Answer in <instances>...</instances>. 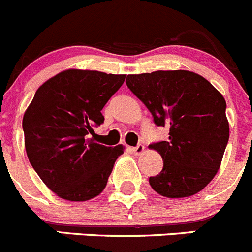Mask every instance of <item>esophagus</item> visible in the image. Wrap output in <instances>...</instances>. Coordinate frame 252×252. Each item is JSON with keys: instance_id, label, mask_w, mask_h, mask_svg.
<instances>
[{"instance_id": "esophagus-1", "label": "esophagus", "mask_w": 252, "mask_h": 252, "mask_svg": "<svg viewBox=\"0 0 252 252\" xmlns=\"http://www.w3.org/2000/svg\"><path fill=\"white\" fill-rule=\"evenodd\" d=\"M131 152H133L135 156H140V154L144 153V146H143V144H138L137 147H133V148H131Z\"/></svg>"}]
</instances>
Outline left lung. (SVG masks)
<instances>
[{"instance_id": "left-lung-1", "label": "left lung", "mask_w": 252, "mask_h": 252, "mask_svg": "<svg viewBox=\"0 0 252 252\" xmlns=\"http://www.w3.org/2000/svg\"><path fill=\"white\" fill-rule=\"evenodd\" d=\"M129 89L144 103L169 139L151 144L163 169L149 178L160 196L183 198L202 191L221 167L230 137L226 101L203 76L188 70H159L126 76Z\"/></svg>"}]
</instances>
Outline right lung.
Listing matches in <instances>:
<instances>
[{"label":"right lung","instance_id":"add662e5","mask_svg":"<svg viewBox=\"0 0 252 252\" xmlns=\"http://www.w3.org/2000/svg\"><path fill=\"white\" fill-rule=\"evenodd\" d=\"M126 75L67 69L38 88L22 119L25 148L42 182L60 198L83 202L105 188L124 146L92 138L104 122L101 109Z\"/></svg>","mask_w":252,"mask_h":252}]
</instances>
